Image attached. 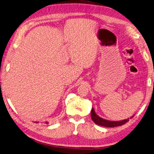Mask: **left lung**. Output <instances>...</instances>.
Returning a JSON list of instances; mask_svg holds the SVG:
<instances>
[{
  "label": "left lung",
  "mask_w": 154,
  "mask_h": 154,
  "mask_svg": "<svg viewBox=\"0 0 154 154\" xmlns=\"http://www.w3.org/2000/svg\"><path fill=\"white\" fill-rule=\"evenodd\" d=\"M132 116L131 118H132ZM91 119L96 125L102 126V127H118V126H122L125 125V123H127V122L129 121V118L126 119V120H123L121 121H110L105 120L100 118V116H98L97 114L95 113V111H94L93 108H92L91 110Z\"/></svg>",
  "instance_id": "1"
}]
</instances>
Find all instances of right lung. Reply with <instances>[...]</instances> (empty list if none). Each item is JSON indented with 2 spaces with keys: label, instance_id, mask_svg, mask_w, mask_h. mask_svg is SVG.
<instances>
[{
  "label": "right lung",
  "instance_id": "obj_1",
  "mask_svg": "<svg viewBox=\"0 0 154 154\" xmlns=\"http://www.w3.org/2000/svg\"><path fill=\"white\" fill-rule=\"evenodd\" d=\"M36 122V123H37V122ZM45 123H46V124H48V122H45Z\"/></svg>",
  "mask_w": 154,
  "mask_h": 154
}]
</instances>
